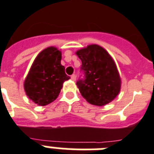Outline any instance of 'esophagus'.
Wrapping results in <instances>:
<instances>
[{
	"instance_id": "esophagus-1",
	"label": "esophagus",
	"mask_w": 154,
	"mask_h": 154,
	"mask_svg": "<svg viewBox=\"0 0 154 154\" xmlns=\"http://www.w3.org/2000/svg\"><path fill=\"white\" fill-rule=\"evenodd\" d=\"M71 80H76V75L75 74H73V75H71Z\"/></svg>"
}]
</instances>
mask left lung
Listing matches in <instances>:
<instances>
[{
	"label": "left lung",
	"mask_w": 154,
	"mask_h": 154,
	"mask_svg": "<svg viewBox=\"0 0 154 154\" xmlns=\"http://www.w3.org/2000/svg\"><path fill=\"white\" fill-rule=\"evenodd\" d=\"M81 60L84 78L77 85L80 94L91 104L104 106L118 95L120 78L116 64L106 50L96 44L77 51Z\"/></svg>",
	"instance_id": "8db88e82"
}]
</instances>
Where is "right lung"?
<instances>
[{
    "mask_svg": "<svg viewBox=\"0 0 154 154\" xmlns=\"http://www.w3.org/2000/svg\"><path fill=\"white\" fill-rule=\"evenodd\" d=\"M61 53L56 48L44 49L35 58L24 81L27 96L40 106H45L57 97L65 80L70 78L60 63Z\"/></svg>",
    "mask_w": 154,
    "mask_h": 154,
    "instance_id": "obj_1",
    "label": "right lung"
}]
</instances>
